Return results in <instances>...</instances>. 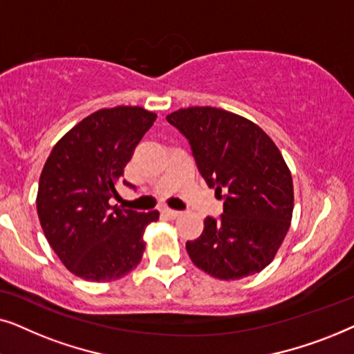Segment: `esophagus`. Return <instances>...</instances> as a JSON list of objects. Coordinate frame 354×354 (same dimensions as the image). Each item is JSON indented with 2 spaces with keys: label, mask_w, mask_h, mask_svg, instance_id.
Segmentation results:
<instances>
[{
  "label": "esophagus",
  "mask_w": 354,
  "mask_h": 354,
  "mask_svg": "<svg viewBox=\"0 0 354 354\" xmlns=\"http://www.w3.org/2000/svg\"><path fill=\"white\" fill-rule=\"evenodd\" d=\"M162 214L169 217V219H176V217L180 216V211H176V209H162Z\"/></svg>",
  "instance_id": "esophagus-1"
}]
</instances>
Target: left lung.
Instances as JSON below:
<instances>
[{
  "label": "left lung",
  "mask_w": 354,
  "mask_h": 354,
  "mask_svg": "<svg viewBox=\"0 0 354 354\" xmlns=\"http://www.w3.org/2000/svg\"><path fill=\"white\" fill-rule=\"evenodd\" d=\"M188 140L206 185L224 200L187 253L212 277L235 280L263 270L282 245L293 212V182L268 133L229 111L198 106L167 115ZM224 192V196L220 193Z\"/></svg>",
  "instance_id": "8db88e82"
}]
</instances>
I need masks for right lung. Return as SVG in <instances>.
I'll return each instance as SVG.
<instances>
[{"label": "right lung", "mask_w": 354, "mask_h": 354, "mask_svg": "<svg viewBox=\"0 0 354 354\" xmlns=\"http://www.w3.org/2000/svg\"><path fill=\"white\" fill-rule=\"evenodd\" d=\"M156 114L138 106L100 109L55 145L38 183L37 212L55 253L77 277L109 282L143 256V234L159 212L111 206L124 167Z\"/></svg>", "instance_id": "1"}]
</instances>
